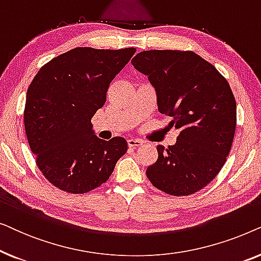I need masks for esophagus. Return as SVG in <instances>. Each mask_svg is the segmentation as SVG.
<instances>
[{
	"label": "esophagus",
	"mask_w": 261,
	"mask_h": 261,
	"mask_svg": "<svg viewBox=\"0 0 261 261\" xmlns=\"http://www.w3.org/2000/svg\"><path fill=\"white\" fill-rule=\"evenodd\" d=\"M127 144L128 147H138V146L142 145V141L138 140V139H129V140H127Z\"/></svg>",
	"instance_id": "esophagus-1"
}]
</instances>
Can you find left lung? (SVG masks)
I'll return each instance as SVG.
<instances>
[{
	"label": "left lung",
	"instance_id": "1",
	"mask_svg": "<svg viewBox=\"0 0 261 261\" xmlns=\"http://www.w3.org/2000/svg\"><path fill=\"white\" fill-rule=\"evenodd\" d=\"M132 64L155 88L177 142L158 146V159L146 170L156 189L189 196L217 176L229 154L237 126V102L226 78L192 51L153 49L138 53Z\"/></svg>",
	"mask_w": 261,
	"mask_h": 261
}]
</instances>
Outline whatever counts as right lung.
<instances>
[{"label":"right lung","instance_id":"obj_1","mask_svg":"<svg viewBox=\"0 0 261 261\" xmlns=\"http://www.w3.org/2000/svg\"><path fill=\"white\" fill-rule=\"evenodd\" d=\"M134 47H76L39 70L27 90L24 130L35 163L49 183L85 194L106 183L127 152L121 137L109 141L92 132L91 117L105 106L109 84Z\"/></svg>","mask_w":261,"mask_h":261}]
</instances>
